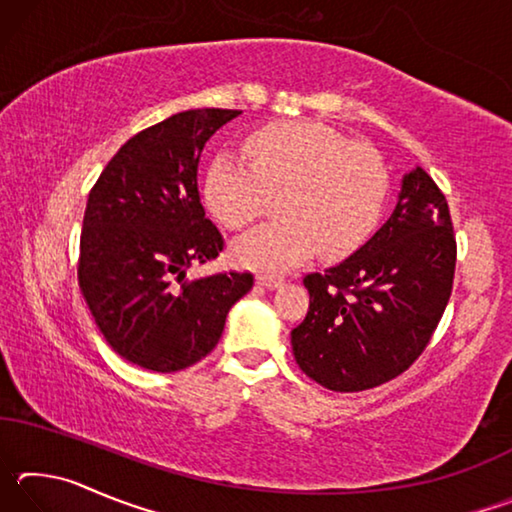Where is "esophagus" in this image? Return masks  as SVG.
<instances>
[{
    "label": "esophagus",
    "instance_id": "obj_1",
    "mask_svg": "<svg viewBox=\"0 0 512 512\" xmlns=\"http://www.w3.org/2000/svg\"><path fill=\"white\" fill-rule=\"evenodd\" d=\"M257 284H259V287H266V289H275V287H280V284H282V277L268 275V273H259L257 275Z\"/></svg>",
    "mask_w": 512,
    "mask_h": 512
}]
</instances>
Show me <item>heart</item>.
Returning a JSON list of instances; mask_svg holds the SVG:
<instances>
[{
	"mask_svg": "<svg viewBox=\"0 0 512 512\" xmlns=\"http://www.w3.org/2000/svg\"><path fill=\"white\" fill-rule=\"evenodd\" d=\"M250 162L216 158L203 201L225 228L241 230L282 196L284 219L241 237L232 257L259 271H284L318 248L343 257L370 237L384 212L388 169L377 149L318 121H277L248 137Z\"/></svg>",
	"mask_w": 512,
	"mask_h": 512,
	"instance_id": "obj_1",
	"label": "heart"
}]
</instances>
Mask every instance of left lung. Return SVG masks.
Instances as JSON below:
<instances>
[{"label":"left lung","mask_w":512,"mask_h":512,"mask_svg":"<svg viewBox=\"0 0 512 512\" xmlns=\"http://www.w3.org/2000/svg\"><path fill=\"white\" fill-rule=\"evenodd\" d=\"M456 235L445 194L420 167L404 176L381 230L345 262L307 273L309 309L291 329L298 366L336 393L409 370L452 296Z\"/></svg>","instance_id":"8db88e82"}]
</instances>
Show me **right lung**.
<instances>
[{
  "label": "right lung",
  "instance_id": "1",
  "mask_svg": "<svg viewBox=\"0 0 512 512\" xmlns=\"http://www.w3.org/2000/svg\"><path fill=\"white\" fill-rule=\"evenodd\" d=\"M241 110L198 108L133 135L101 171L85 205L79 284L103 339L153 372L194 366L219 343L253 273L187 280L219 257V228L198 194L203 146Z\"/></svg>",
  "mask_w": 512,
  "mask_h": 512
}]
</instances>
